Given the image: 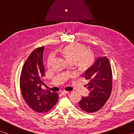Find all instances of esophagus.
I'll return each mask as SVG.
<instances>
[{
	"instance_id": "esophagus-1",
	"label": "esophagus",
	"mask_w": 134,
	"mask_h": 134,
	"mask_svg": "<svg viewBox=\"0 0 134 134\" xmlns=\"http://www.w3.org/2000/svg\"><path fill=\"white\" fill-rule=\"evenodd\" d=\"M69 92H66V91H63V92H61V94H63V95H65V94H67L69 93Z\"/></svg>"
}]
</instances>
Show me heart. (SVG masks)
<instances>
[{"instance_id": "b5f03b06", "label": "heart", "mask_w": 134, "mask_h": 134, "mask_svg": "<svg viewBox=\"0 0 134 134\" xmlns=\"http://www.w3.org/2000/svg\"><path fill=\"white\" fill-rule=\"evenodd\" d=\"M85 45L72 43L60 49V53L70 64H75L79 71H85L89 69L94 62L93 54L87 51ZM54 56H49L48 60V65L50 66L54 60Z\"/></svg>"}]
</instances>
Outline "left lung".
Returning <instances> with one entry per match:
<instances>
[{"label":"left lung","mask_w":134,"mask_h":134,"mask_svg":"<svg viewBox=\"0 0 134 134\" xmlns=\"http://www.w3.org/2000/svg\"><path fill=\"white\" fill-rule=\"evenodd\" d=\"M85 79L89 82L86 87L90 93L78 103L80 108L87 113H93L103 107L110 96L112 89V72L108 58L98 57L89 69Z\"/></svg>","instance_id":"8db88e82"}]
</instances>
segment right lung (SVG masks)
<instances>
[{
	"mask_svg": "<svg viewBox=\"0 0 134 134\" xmlns=\"http://www.w3.org/2000/svg\"><path fill=\"white\" fill-rule=\"evenodd\" d=\"M44 47L34 49L27 58L20 77V88L22 96L29 107L36 112L49 111L58 100L57 93L43 90L45 69L43 64Z\"/></svg>",
	"mask_w": 134,
	"mask_h": 134,
	"instance_id": "add662e5",
	"label": "right lung"
}]
</instances>
